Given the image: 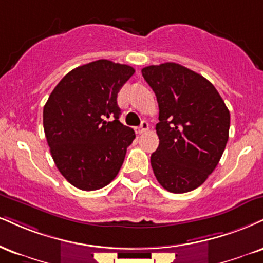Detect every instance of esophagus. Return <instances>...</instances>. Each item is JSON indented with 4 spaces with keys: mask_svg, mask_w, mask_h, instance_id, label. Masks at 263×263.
<instances>
[{
    "mask_svg": "<svg viewBox=\"0 0 263 263\" xmlns=\"http://www.w3.org/2000/svg\"><path fill=\"white\" fill-rule=\"evenodd\" d=\"M148 128H149V125H148V122L145 121V120H143V121H142V123H141L140 128H138V134H140V135L144 134V132L148 131Z\"/></svg>",
    "mask_w": 263,
    "mask_h": 263,
    "instance_id": "1",
    "label": "esophagus"
}]
</instances>
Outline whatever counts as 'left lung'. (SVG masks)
<instances>
[{
	"label": "left lung",
	"mask_w": 263,
	"mask_h": 263,
	"mask_svg": "<svg viewBox=\"0 0 263 263\" xmlns=\"http://www.w3.org/2000/svg\"><path fill=\"white\" fill-rule=\"evenodd\" d=\"M142 76L159 105V145L151 156L154 175L173 194L192 191L222 158L229 138V110L210 81L179 63L148 66Z\"/></svg>",
	"instance_id": "1"
}]
</instances>
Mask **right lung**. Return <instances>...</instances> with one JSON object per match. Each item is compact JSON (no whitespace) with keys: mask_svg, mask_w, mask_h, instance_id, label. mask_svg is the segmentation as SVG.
<instances>
[{"mask_svg":"<svg viewBox=\"0 0 263 263\" xmlns=\"http://www.w3.org/2000/svg\"><path fill=\"white\" fill-rule=\"evenodd\" d=\"M134 73L131 66L98 60L68 72L50 94L43 112L46 141L74 187L99 190L119 174L136 135L120 122L118 93Z\"/></svg>","mask_w":263,"mask_h":263,"instance_id":"1","label":"right lung"}]
</instances>
